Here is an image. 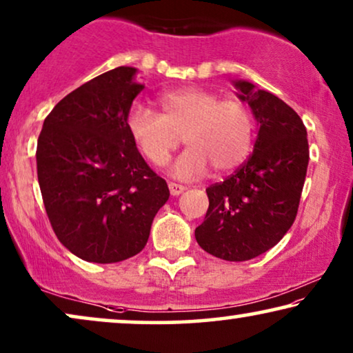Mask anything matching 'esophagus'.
<instances>
[{
  "label": "esophagus",
  "mask_w": 353,
  "mask_h": 353,
  "mask_svg": "<svg viewBox=\"0 0 353 353\" xmlns=\"http://www.w3.org/2000/svg\"><path fill=\"white\" fill-rule=\"evenodd\" d=\"M168 190H170L172 196H180L183 191H185V186L176 185V183H168Z\"/></svg>",
  "instance_id": "obj_1"
}]
</instances>
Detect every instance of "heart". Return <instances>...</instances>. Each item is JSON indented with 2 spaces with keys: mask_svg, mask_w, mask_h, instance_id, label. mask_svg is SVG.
I'll return each mask as SVG.
<instances>
[{
  "mask_svg": "<svg viewBox=\"0 0 353 353\" xmlns=\"http://www.w3.org/2000/svg\"><path fill=\"white\" fill-rule=\"evenodd\" d=\"M162 114L134 103L125 125L143 156L161 167L180 146L190 144L172 165V175L196 180L209 172H230L252 149L254 117L243 101L221 99L216 93L186 86L157 98Z\"/></svg>",
  "mask_w": 353,
  "mask_h": 353,
  "instance_id": "obj_1",
  "label": "heart"
}]
</instances>
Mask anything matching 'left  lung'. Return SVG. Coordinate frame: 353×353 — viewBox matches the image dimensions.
<instances>
[{"label": "left lung", "instance_id": "left-lung-1", "mask_svg": "<svg viewBox=\"0 0 353 353\" xmlns=\"http://www.w3.org/2000/svg\"><path fill=\"white\" fill-rule=\"evenodd\" d=\"M238 98L257 120L248 161L207 188L209 209L194 231L214 257L244 262L276 245L296 220L308 165L307 130L296 110L254 83L234 80Z\"/></svg>", "mask_w": 353, "mask_h": 353}]
</instances>
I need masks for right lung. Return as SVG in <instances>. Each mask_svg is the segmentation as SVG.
Returning <instances> with one entry per match:
<instances>
[{
    "label": "right lung",
    "instance_id": "right-lung-1",
    "mask_svg": "<svg viewBox=\"0 0 353 353\" xmlns=\"http://www.w3.org/2000/svg\"><path fill=\"white\" fill-rule=\"evenodd\" d=\"M134 67L86 81L54 105L37 144V172L57 239L86 262L141 252L170 196L130 137L125 117L144 85Z\"/></svg>",
    "mask_w": 353,
    "mask_h": 353
}]
</instances>
